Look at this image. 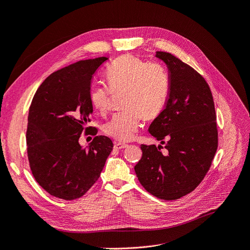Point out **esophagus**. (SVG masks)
I'll return each instance as SVG.
<instances>
[{"label":"esophagus","instance_id":"esophagus-1","mask_svg":"<svg viewBox=\"0 0 250 250\" xmlns=\"http://www.w3.org/2000/svg\"><path fill=\"white\" fill-rule=\"evenodd\" d=\"M127 145L126 144H125V143H119V142H117V143H115L114 144V148L115 149H124V148H125Z\"/></svg>","mask_w":250,"mask_h":250}]
</instances>
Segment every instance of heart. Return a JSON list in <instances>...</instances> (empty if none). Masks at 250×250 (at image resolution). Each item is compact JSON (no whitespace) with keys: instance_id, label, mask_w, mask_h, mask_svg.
I'll use <instances>...</instances> for the list:
<instances>
[{"instance_id":"heart-1","label":"heart","mask_w":250,"mask_h":250,"mask_svg":"<svg viewBox=\"0 0 250 250\" xmlns=\"http://www.w3.org/2000/svg\"><path fill=\"white\" fill-rule=\"evenodd\" d=\"M106 86H92L91 106L105 112L111 92L124 94L123 109L104 126V132L120 142L130 141L141 125V118L150 120L164 108L169 94V78L156 62H146L134 55H123L111 62L105 71Z\"/></svg>"}]
</instances>
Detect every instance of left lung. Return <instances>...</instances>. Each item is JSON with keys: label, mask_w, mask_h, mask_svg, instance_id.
Wrapping results in <instances>:
<instances>
[{"label": "left lung", "mask_w": 250, "mask_h": 250, "mask_svg": "<svg viewBox=\"0 0 250 250\" xmlns=\"http://www.w3.org/2000/svg\"><path fill=\"white\" fill-rule=\"evenodd\" d=\"M155 57L167 64L170 90L148 132L167 151L162 153V145H141L135 172L152 196L171 201L192 191L208 172L217 150L216 115L208 83L196 70L168 52Z\"/></svg>", "instance_id": "left-lung-1"}]
</instances>
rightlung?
Segmentation results:
<instances>
[{"mask_svg":"<svg viewBox=\"0 0 250 250\" xmlns=\"http://www.w3.org/2000/svg\"><path fill=\"white\" fill-rule=\"evenodd\" d=\"M107 60L79 61L53 72L33 98L27 117V158L36 181L55 198L70 201L84 195L113 149L106 136H96L85 148L79 143L83 132L92 131L86 127L92 114L91 78Z\"/></svg>","mask_w":250,"mask_h":250,"instance_id":"add662e5","label":"right lung"}]
</instances>
